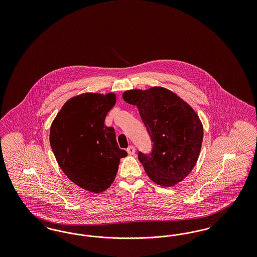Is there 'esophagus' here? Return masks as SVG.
<instances>
[{
    "instance_id": "34e87169",
    "label": "esophagus",
    "mask_w": 257,
    "mask_h": 257,
    "mask_svg": "<svg viewBox=\"0 0 257 257\" xmlns=\"http://www.w3.org/2000/svg\"><path fill=\"white\" fill-rule=\"evenodd\" d=\"M127 152L129 155H135L136 153V148L134 147H129L127 148Z\"/></svg>"
}]
</instances>
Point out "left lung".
I'll return each instance as SVG.
<instances>
[{
	"instance_id": "1",
	"label": "left lung",
	"mask_w": 257,
	"mask_h": 257,
	"mask_svg": "<svg viewBox=\"0 0 257 257\" xmlns=\"http://www.w3.org/2000/svg\"><path fill=\"white\" fill-rule=\"evenodd\" d=\"M128 104L137 106L153 143L151 154L139 152L148 177L163 187L184 180L196 166L203 126L195 110L170 89L152 86L123 92Z\"/></svg>"
}]
</instances>
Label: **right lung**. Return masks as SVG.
<instances>
[{"instance_id":"obj_1","label":"right lung","mask_w":257,"mask_h":257,"mask_svg":"<svg viewBox=\"0 0 257 257\" xmlns=\"http://www.w3.org/2000/svg\"><path fill=\"white\" fill-rule=\"evenodd\" d=\"M116 96L86 92L70 98L50 128V145L65 175L90 193H102L113 182L120 159L127 152L118 147L112 127L105 125Z\"/></svg>"}]
</instances>
